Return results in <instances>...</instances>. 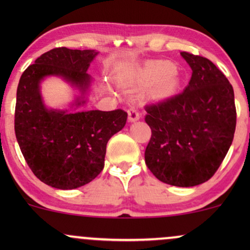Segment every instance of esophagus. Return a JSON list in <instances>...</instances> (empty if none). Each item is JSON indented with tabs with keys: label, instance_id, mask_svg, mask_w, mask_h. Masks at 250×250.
<instances>
[{
	"label": "esophagus",
	"instance_id": "esophagus-1",
	"mask_svg": "<svg viewBox=\"0 0 250 250\" xmlns=\"http://www.w3.org/2000/svg\"><path fill=\"white\" fill-rule=\"evenodd\" d=\"M140 119V113L135 108H130L128 110V120L129 122H135Z\"/></svg>",
	"mask_w": 250,
	"mask_h": 250
}]
</instances>
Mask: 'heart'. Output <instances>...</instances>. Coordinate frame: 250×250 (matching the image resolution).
Returning a JSON list of instances; mask_svg holds the SVG:
<instances>
[{
    "label": "heart",
    "mask_w": 250,
    "mask_h": 250,
    "mask_svg": "<svg viewBox=\"0 0 250 250\" xmlns=\"http://www.w3.org/2000/svg\"><path fill=\"white\" fill-rule=\"evenodd\" d=\"M137 82L145 84H154V94L157 97L173 95L179 85L176 65L170 61H150L143 67L137 68L134 73Z\"/></svg>",
    "instance_id": "b5f03b06"
}]
</instances>
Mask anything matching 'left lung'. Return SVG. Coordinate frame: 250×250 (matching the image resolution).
I'll return each instance as SVG.
<instances>
[{"label":"left lung","instance_id":"8db88e82","mask_svg":"<svg viewBox=\"0 0 250 250\" xmlns=\"http://www.w3.org/2000/svg\"><path fill=\"white\" fill-rule=\"evenodd\" d=\"M191 79L181 94L146 105L151 137L146 165L156 179L194 187L216 173L236 127L234 90L225 74L202 56L182 51Z\"/></svg>","mask_w":250,"mask_h":250}]
</instances>
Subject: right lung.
Listing matches in <instances>:
<instances>
[{
	"mask_svg": "<svg viewBox=\"0 0 250 250\" xmlns=\"http://www.w3.org/2000/svg\"><path fill=\"white\" fill-rule=\"evenodd\" d=\"M95 50L55 48L37 57L23 71L16 93L15 134L34 175L50 187L75 189L93 181L104 167L107 143L127 122L122 109L111 111L77 109L85 103L93 80L87 73ZM60 76L79 89L70 111L49 109L39 84Z\"/></svg>",
	"mask_w": 250,
	"mask_h": 250,
	"instance_id": "obj_1",
	"label": "right lung"
}]
</instances>
